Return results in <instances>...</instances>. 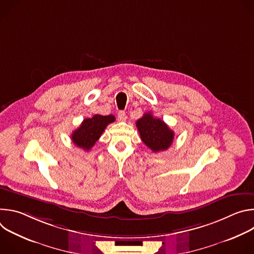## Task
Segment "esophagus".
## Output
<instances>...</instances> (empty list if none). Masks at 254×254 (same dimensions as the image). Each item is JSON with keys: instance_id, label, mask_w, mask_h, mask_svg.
<instances>
[{"instance_id": "1", "label": "esophagus", "mask_w": 254, "mask_h": 254, "mask_svg": "<svg viewBox=\"0 0 254 254\" xmlns=\"http://www.w3.org/2000/svg\"><path fill=\"white\" fill-rule=\"evenodd\" d=\"M118 118H119V121L125 122V121L127 120V115H126L125 112H120V113L118 114Z\"/></svg>"}]
</instances>
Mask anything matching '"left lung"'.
Segmentation results:
<instances>
[{"instance_id":"left-lung-1","label":"left lung","mask_w":254,"mask_h":254,"mask_svg":"<svg viewBox=\"0 0 254 254\" xmlns=\"http://www.w3.org/2000/svg\"><path fill=\"white\" fill-rule=\"evenodd\" d=\"M135 125L141 140L153 152L166 151L170 148L174 139V131L162 120L148 113L137 120Z\"/></svg>"}]
</instances>
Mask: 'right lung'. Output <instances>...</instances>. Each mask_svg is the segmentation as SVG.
I'll use <instances>...</instances> for the list:
<instances>
[{
  "instance_id": "right-lung-1",
  "label": "right lung",
  "mask_w": 254,
  "mask_h": 254,
  "mask_svg": "<svg viewBox=\"0 0 254 254\" xmlns=\"http://www.w3.org/2000/svg\"><path fill=\"white\" fill-rule=\"evenodd\" d=\"M116 121L115 116L95 115L90 119H85L80 127L71 134V139L75 146L89 151L98 140L105 127Z\"/></svg>"
}]
</instances>
